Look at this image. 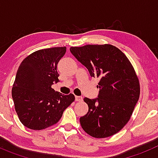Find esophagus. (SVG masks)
Listing matches in <instances>:
<instances>
[{
	"label": "esophagus",
	"mask_w": 158,
	"mask_h": 158,
	"mask_svg": "<svg viewBox=\"0 0 158 158\" xmlns=\"http://www.w3.org/2000/svg\"><path fill=\"white\" fill-rule=\"evenodd\" d=\"M75 100L76 101H82L83 100V98H82V96H75Z\"/></svg>",
	"instance_id": "34e87169"
}]
</instances>
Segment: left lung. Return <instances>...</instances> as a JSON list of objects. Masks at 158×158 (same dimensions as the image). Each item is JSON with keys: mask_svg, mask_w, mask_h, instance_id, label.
Returning <instances> with one entry per match:
<instances>
[{"mask_svg": "<svg viewBox=\"0 0 158 158\" xmlns=\"http://www.w3.org/2000/svg\"><path fill=\"white\" fill-rule=\"evenodd\" d=\"M71 54L100 78L97 98L84 99L89 111L81 117V127L94 138L115 135L127 124L139 99L140 86L127 56L110 44L70 47Z\"/></svg>", "mask_w": 158, "mask_h": 158, "instance_id": "8db88e82", "label": "left lung"}]
</instances>
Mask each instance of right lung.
Returning a JSON list of instances; mask_svg holds the SVG:
<instances>
[{"instance_id": "right-lung-1", "label": "right lung", "mask_w": 158, "mask_h": 158, "mask_svg": "<svg viewBox=\"0 0 158 158\" xmlns=\"http://www.w3.org/2000/svg\"><path fill=\"white\" fill-rule=\"evenodd\" d=\"M65 51V47L40 50L24 58L18 68L12 96L19 120L29 129L53 126L74 101L72 93L62 95L51 88L58 82L57 65Z\"/></svg>"}]
</instances>
